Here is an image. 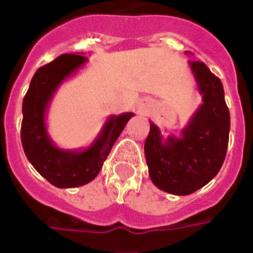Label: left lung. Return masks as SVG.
I'll return each instance as SVG.
<instances>
[{
	"label": "left lung",
	"instance_id": "obj_1",
	"mask_svg": "<svg viewBox=\"0 0 253 253\" xmlns=\"http://www.w3.org/2000/svg\"><path fill=\"white\" fill-rule=\"evenodd\" d=\"M190 67L204 105L182 131V138H169L164 143L158 127L150 122L144 144L152 182L176 196L192 194L212 180L222 168L228 146L230 111L220 79L202 61H192Z\"/></svg>",
	"mask_w": 253,
	"mask_h": 253
}]
</instances>
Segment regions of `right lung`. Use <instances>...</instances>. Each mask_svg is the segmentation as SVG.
Wrapping results in <instances>:
<instances>
[{"label": "right lung", "instance_id": "1", "mask_svg": "<svg viewBox=\"0 0 253 253\" xmlns=\"http://www.w3.org/2000/svg\"><path fill=\"white\" fill-rule=\"evenodd\" d=\"M86 57L64 53L38 68L22 105V147L33 167L57 188H76L94 178L115 140L132 117L131 113L111 117L97 142L84 152L57 150L45 132L44 113L51 95L65 77L84 64Z\"/></svg>", "mask_w": 253, "mask_h": 253}]
</instances>
